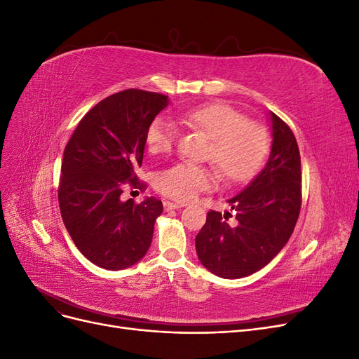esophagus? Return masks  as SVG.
Listing matches in <instances>:
<instances>
[{
    "label": "esophagus",
    "mask_w": 359,
    "mask_h": 359,
    "mask_svg": "<svg viewBox=\"0 0 359 359\" xmlns=\"http://www.w3.org/2000/svg\"><path fill=\"white\" fill-rule=\"evenodd\" d=\"M163 205H165V210L166 211H170V210H178V208H181L182 205H180V203H173V202H163Z\"/></svg>",
    "instance_id": "1"
}]
</instances>
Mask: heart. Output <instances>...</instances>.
I'll return each instance as SVG.
<instances>
[{"label": "heart", "instance_id": "obj_1", "mask_svg": "<svg viewBox=\"0 0 359 359\" xmlns=\"http://www.w3.org/2000/svg\"><path fill=\"white\" fill-rule=\"evenodd\" d=\"M180 119L182 124L210 137L206 158L215 163L227 182H243L252 178L264 165L269 151L268 130L262 124L250 121L233 106L202 104L182 112ZM177 136V127L166 118L158 116L147 128V148L151 153H166L175 145ZM215 181L214 166L181 161L160 170L154 186L165 196L186 202L212 189Z\"/></svg>", "mask_w": 359, "mask_h": 359}]
</instances>
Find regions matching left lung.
I'll list each match as a JSON object with an SVG mask.
<instances>
[{
    "mask_svg": "<svg viewBox=\"0 0 359 359\" xmlns=\"http://www.w3.org/2000/svg\"><path fill=\"white\" fill-rule=\"evenodd\" d=\"M273 148L262 172L229 199L233 212L210 211L196 235L202 265L223 278L262 269L286 245L301 211V157L290 127L271 112ZM234 217V222L230 219Z\"/></svg>",
    "mask_w": 359,
    "mask_h": 359,
    "instance_id": "1",
    "label": "left lung"
}]
</instances>
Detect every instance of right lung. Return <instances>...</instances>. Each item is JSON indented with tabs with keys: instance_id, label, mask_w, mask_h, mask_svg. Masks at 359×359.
Returning <instances> with one entry per match:
<instances>
[{
	"instance_id": "obj_1",
	"label": "right lung",
	"mask_w": 359,
	"mask_h": 359,
	"mask_svg": "<svg viewBox=\"0 0 359 359\" xmlns=\"http://www.w3.org/2000/svg\"><path fill=\"white\" fill-rule=\"evenodd\" d=\"M168 95L130 88L106 97L85 114L64 149L58 202L74 245L94 265L124 269L142 259L153 241L163 203L121 201L126 187L144 189L145 133Z\"/></svg>"
}]
</instances>
